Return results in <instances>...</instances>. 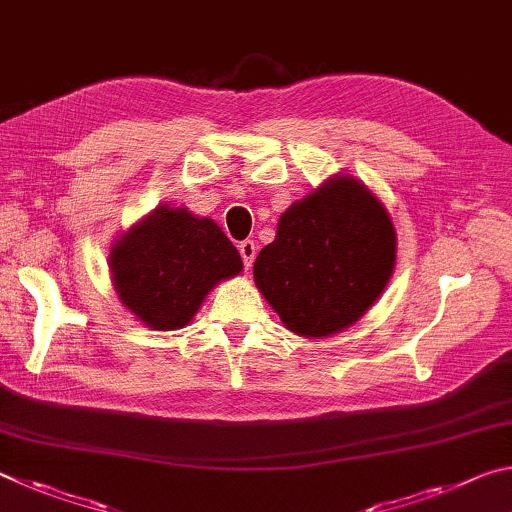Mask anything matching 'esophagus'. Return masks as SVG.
I'll return each instance as SVG.
<instances>
[{"mask_svg":"<svg viewBox=\"0 0 512 512\" xmlns=\"http://www.w3.org/2000/svg\"><path fill=\"white\" fill-rule=\"evenodd\" d=\"M239 253H241V259H244V264H246V266H253V262H255V255H257V246H255V241H250V239L241 241V244H239Z\"/></svg>","mask_w":512,"mask_h":512,"instance_id":"34e87169","label":"esophagus"}]
</instances>
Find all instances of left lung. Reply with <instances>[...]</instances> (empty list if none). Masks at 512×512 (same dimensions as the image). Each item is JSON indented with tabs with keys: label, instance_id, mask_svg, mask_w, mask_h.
<instances>
[{
	"label": "left lung",
	"instance_id": "8db88e82",
	"mask_svg": "<svg viewBox=\"0 0 512 512\" xmlns=\"http://www.w3.org/2000/svg\"><path fill=\"white\" fill-rule=\"evenodd\" d=\"M397 237L384 203L352 176H336L293 203L253 275L282 323L307 339L357 323L386 289Z\"/></svg>",
	"mask_w": 512,
	"mask_h": 512
}]
</instances>
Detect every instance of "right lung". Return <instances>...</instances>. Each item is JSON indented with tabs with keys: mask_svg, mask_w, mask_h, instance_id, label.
<instances>
[{
	"mask_svg": "<svg viewBox=\"0 0 512 512\" xmlns=\"http://www.w3.org/2000/svg\"><path fill=\"white\" fill-rule=\"evenodd\" d=\"M112 284L121 305L151 329H180L216 284L241 273L239 250L212 219L160 205L115 239Z\"/></svg>",
	"mask_w": 512,
	"mask_h": 512,
	"instance_id": "right-lung-1",
	"label": "right lung"
}]
</instances>
